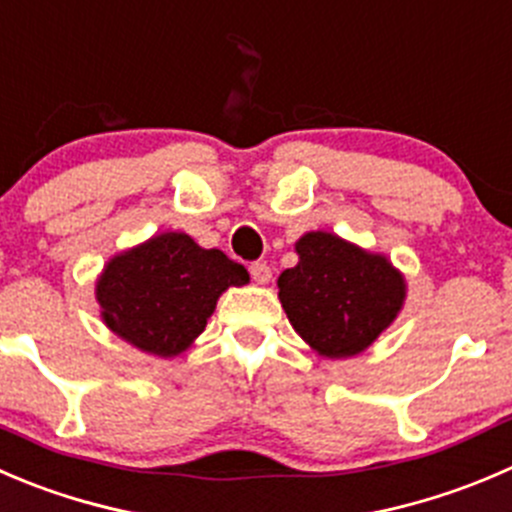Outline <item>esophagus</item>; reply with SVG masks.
<instances>
[{
    "instance_id": "1",
    "label": "esophagus",
    "mask_w": 512,
    "mask_h": 512,
    "mask_svg": "<svg viewBox=\"0 0 512 512\" xmlns=\"http://www.w3.org/2000/svg\"><path fill=\"white\" fill-rule=\"evenodd\" d=\"M250 275L257 285H267L272 277V270L265 265V262H255V265H250Z\"/></svg>"
}]
</instances>
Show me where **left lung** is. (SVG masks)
<instances>
[{"label": "left lung", "instance_id": "left-lung-1", "mask_svg": "<svg viewBox=\"0 0 512 512\" xmlns=\"http://www.w3.org/2000/svg\"><path fill=\"white\" fill-rule=\"evenodd\" d=\"M295 252L297 265L277 277V297L312 352L355 357L398 320L408 282L388 255L325 230L305 232Z\"/></svg>", "mask_w": 512, "mask_h": 512}]
</instances>
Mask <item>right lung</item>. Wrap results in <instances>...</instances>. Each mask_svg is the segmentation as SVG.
<instances>
[{"label":"right lung","instance_id":"right-lung-1","mask_svg":"<svg viewBox=\"0 0 512 512\" xmlns=\"http://www.w3.org/2000/svg\"><path fill=\"white\" fill-rule=\"evenodd\" d=\"M247 282L245 267L222 250H205L185 232H160L109 257L94 297L114 335L167 360L202 335L222 292Z\"/></svg>","mask_w":512,"mask_h":512}]
</instances>
